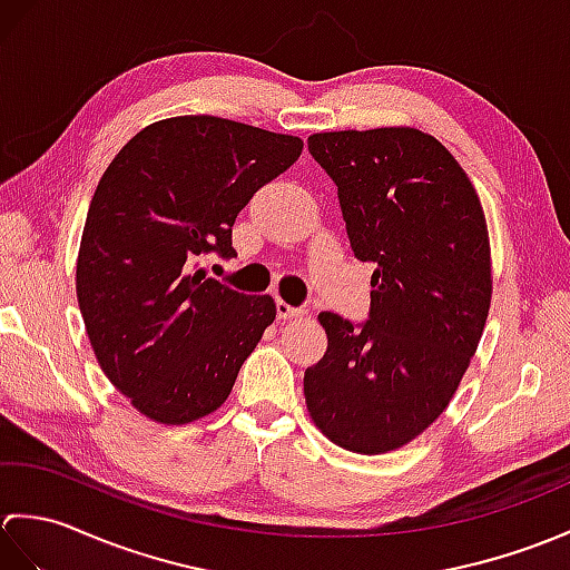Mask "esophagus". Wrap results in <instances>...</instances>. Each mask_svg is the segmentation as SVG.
Segmentation results:
<instances>
[{"instance_id":"34e87169","label":"esophagus","mask_w":570,"mask_h":570,"mask_svg":"<svg viewBox=\"0 0 570 570\" xmlns=\"http://www.w3.org/2000/svg\"><path fill=\"white\" fill-rule=\"evenodd\" d=\"M304 308H296V306H288L284 298H276V316L278 321H292L296 316H304Z\"/></svg>"}]
</instances>
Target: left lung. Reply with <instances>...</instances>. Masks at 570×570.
I'll use <instances>...</instances> for the list:
<instances>
[{"label":"left lung","mask_w":570,"mask_h":570,"mask_svg":"<svg viewBox=\"0 0 570 570\" xmlns=\"http://www.w3.org/2000/svg\"><path fill=\"white\" fill-rule=\"evenodd\" d=\"M308 149L335 180L355 257L377 269L365 325L318 316L328 350L306 370V406L335 445L390 453L443 414L485 331V210L455 156L421 129L321 131Z\"/></svg>","instance_id":"1"}]
</instances>
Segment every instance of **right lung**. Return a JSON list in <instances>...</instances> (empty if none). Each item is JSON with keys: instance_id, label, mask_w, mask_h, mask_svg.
Returning a JSON list of instances; mask_svg holds the SVG:
<instances>
[{"instance_id": "obj_1", "label": "right lung", "mask_w": 570, "mask_h": 570, "mask_svg": "<svg viewBox=\"0 0 570 570\" xmlns=\"http://www.w3.org/2000/svg\"><path fill=\"white\" fill-rule=\"evenodd\" d=\"M304 141L210 115L159 119L107 166L82 227L76 292L105 377L139 414L184 426L225 404L276 318L274 298L193 272L235 257L237 213Z\"/></svg>"}]
</instances>
